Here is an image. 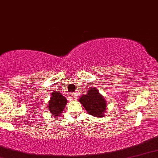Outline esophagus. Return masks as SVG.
Instances as JSON below:
<instances>
[{
  "instance_id": "34e87169",
  "label": "esophagus",
  "mask_w": 158,
  "mask_h": 158,
  "mask_svg": "<svg viewBox=\"0 0 158 158\" xmlns=\"http://www.w3.org/2000/svg\"><path fill=\"white\" fill-rule=\"evenodd\" d=\"M77 93H76V92H73V93L71 94V98L75 99L76 98H77Z\"/></svg>"
}]
</instances>
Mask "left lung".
Wrapping results in <instances>:
<instances>
[{
    "instance_id": "1",
    "label": "left lung",
    "mask_w": 158,
    "mask_h": 158,
    "mask_svg": "<svg viewBox=\"0 0 158 158\" xmlns=\"http://www.w3.org/2000/svg\"><path fill=\"white\" fill-rule=\"evenodd\" d=\"M79 100L89 114L95 117L104 116L106 102L95 87L88 90L87 94L81 96Z\"/></svg>"
}]
</instances>
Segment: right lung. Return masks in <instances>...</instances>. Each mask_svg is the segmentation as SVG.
<instances>
[{
  "instance_id": "1",
  "label": "right lung",
  "mask_w": 158,
  "mask_h": 158,
  "mask_svg": "<svg viewBox=\"0 0 158 158\" xmlns=\"http://www.w3.org/2000/svg\"><path fill=\"white\" fill-rule=\"evenodd\" d=\"M67 100L59 92H52V97L49 101V110L55 117L61 114L66 106Z\"/></svg>"
}]
</instances>
